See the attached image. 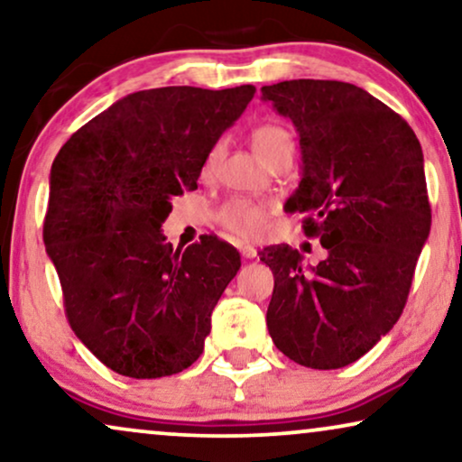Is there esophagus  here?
<instances>
[{
	"instance_id": "esophagus-1",
	"label": "esophagus",
	"mask_w": 462,
	"mask_h": 462,
	"mask_svg": "<svg viewBox=\"0 0 462 462\" xmlns=\"http://www.w3.org/2000/svg\"><path fill=\"white\" fill-rule=\"evenodd\" d=\"M239 252H242V256L245 261H250V258H256V248L254 245H239Z\"/></svg>"
}]
</instances>
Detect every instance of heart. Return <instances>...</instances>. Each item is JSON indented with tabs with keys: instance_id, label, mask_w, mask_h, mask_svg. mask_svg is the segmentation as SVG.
<instances>
[{
	"instance_id": "b5f03b06",
	"label": "heart",
	"mask_w": 462,
	"mask_h": 462,
	"mask_svg": "<svg viewBox=\"0 0 462 462\" xmlns=\"http://www.w3.org/2000/svg\"><path fill=\"white\" fill-rule=\"evenodd\" d=\"M252 147H254L256 155L267 163L275 162L282 155L294 153V138L290 132L280 124H261L252 130ZM225 144L214 143L212 149L208 151L204 162V172L210 174L214 168L218 166L220 157H223ZM269 206L261 204V201H252L245 198H233L225 201L218 208L217 220L226 233H231L237 239H256L264 231V220H267Z\"/></svg>"
}]
</instances>
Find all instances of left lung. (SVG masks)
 <instances>
[{"label": "left lung", "instance_id": "obj_1", "mask_svg": "<svg viewBox=\"0 0 462 462\" xmlns=\"http://www.w3.org/2000/svg\"><path fill=\"white\" fill-rule=\"evenodd\" d=\"M261 92L300 136V182L286 208L326 248L315 267L286 244L261 252L275 277L269 334L296 364L345 368L406 307L431 229L420 143L406 119L345 81L290 79Z\"/></svg>", "mask_w": 462, "mask_h": 462}]
</instances>
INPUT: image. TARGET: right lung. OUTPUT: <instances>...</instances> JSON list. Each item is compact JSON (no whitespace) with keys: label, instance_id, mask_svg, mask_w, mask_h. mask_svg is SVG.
Listing matches in <instances>:
<instances>
[{"label":"right lung","instance_id":"right-lung-1","mask_svg":"<svg viewBox=\"0 0 462 462\" xmlns=\"http://www.w3.org/2000/svg\"><path fill=\"white\" fill-rule=\"evenodd\" d=\"M254 92L248 84L128 94L56 155L46 252L73 332L117 374H179L204 351L214 307L242 258L217 236L174 250L162 223L174 195L198 189L208 151Z\"/></svg>","mask_w":462,"mask_h":462}]
</instances>
